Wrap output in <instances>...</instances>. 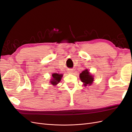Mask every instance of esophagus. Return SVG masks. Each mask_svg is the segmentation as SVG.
I'll use <instances>...</instances> for the list:
<instances>
[{"mask_svg":"<svg viewBox=\"0 0 132 132\" xmlns=\"http://www.w3.org/2000/svg\"><path fill=\"white\" fill-rule=\"evenodd\" d=\"M68 72L69 73H70V74H72L73 73V71H72V70H68Z\"/></svg>","mask_w":132,"mask_h":132,"instance_id":"1","label":"esophagus"}]
</instances>
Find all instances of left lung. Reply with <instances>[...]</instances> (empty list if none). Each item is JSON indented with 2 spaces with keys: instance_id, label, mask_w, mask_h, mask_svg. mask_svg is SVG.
Wrapping results in <instances>:
<instances>
[{
  "instance_id": "left-lung-1",
  "label": "left lung",
  "mask_w": 132,
  "mask_h": 132,
  "mask_svg": "<svg viewBox=\"0 0 132 132\" xmlns=\"http://www.w3.org/2000/svg\"><path fill=\"white\" fill-rule=\"evenodd\" d=\"M80 78L81 81L84 83L85 86L91 84L94 81L93 76L89 74V72L87 69L82 71V73L80 74Z\"/></svg>"
}]
</instances>
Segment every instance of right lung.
<instances>
[{
    "mask_svg": "<svg viewBox=\"0 0 132 132\" xmlns=\"http://www.w3.org/2000/svg\"><path fill=\"white\" fill-rule=\"evenodd\" d=\"M63 75L62 74H59L57 73H55L52 74V77L53 79L51 81V83L53 85H57L58 82L61 81V78L62 77Z\"/></svg>",
    "mask_w": 132,
    "mask_h": 132,
    "instance_id": "obj_1",
    "label": "right lung"
}]
</instances>
